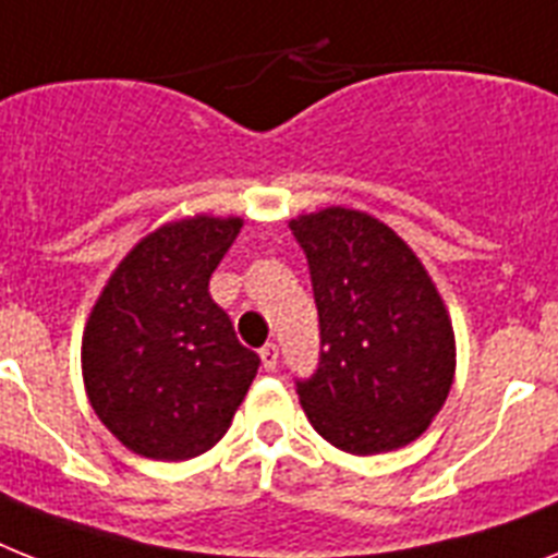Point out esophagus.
<instances>
[{
    "instance_id": "obj_1",
    "label": "esophagus",
    "mask_w": 558,
    "mask_h": 558,
    "mask_svg": "<svg viewBox=\"0 0 558 558\" xmlns=\"http://www.w3.org/2000/svg\"><path fill=\"white\" fill-rule=\"evenodd\" d=\"M262 356V365H265V371H276V365H279V348H276L274 342H268L265 348L259 351Z\"/></svg>"
}]
</instances>
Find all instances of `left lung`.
I'll return each mask as SVG.
<instances>
[{
  "instance_id": "obj_1",
  "label": "left lung",
  "mask_w": 558,
  "mask_h": 558,
  "mask_svg": "<svg viewBox=\"0 0 558 558\" xmlns=\"http://www.w3.org/2000/svg\"><path fill=\"white\" fill-rule=\"evenodd\" d=\"M311 268L322 356L296 381L311 425L353 456L425 434L448 399L456 339L434 279L396 230L353 207L290 219Z\"/></svg>"
}]
</instances>
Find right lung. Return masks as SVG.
<instances>
[{
    "mask_svg": "<svg viewBox=\"0 0 558 558\" xmlns=\"http://www.w3.org/2000/svg\"><path fill=\"white\" fill-rule=\"evenodd\" d=\"M239 230V216L165 222L119 262L87 316V402L145 459L185 462L214 448L259 371L207 293Z\"/></svg>",
    "mask_w": 558,
    "mask_h": 558,
    "instance_id": "add662e5",
    "label": "right lung"
}]
</instances>
